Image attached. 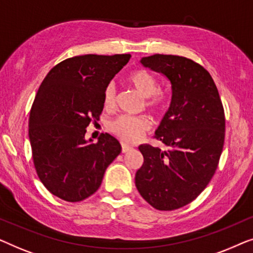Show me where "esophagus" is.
Listing matches in <instances>:
<instances>
[{
  "instance_id": "34e87169",
  "label": "esophagus",
  "mask_w": 253,
  "mask_h": 253,
  "mask_svg": "<svg viewBox=\"0 0 253 253\" xmlns=\"http://www.w3.org/2000/svg\"><path fill=\"white\" fill-rule=\"evenodd\" d=\"M121 148H122V153H126V152L132 150V146H130V145L126 143H121Z\"/></svg>"
}]
</instances>
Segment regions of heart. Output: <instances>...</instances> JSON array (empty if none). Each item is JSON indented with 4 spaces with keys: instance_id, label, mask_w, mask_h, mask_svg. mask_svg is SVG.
<instances>
[{
    "instance_id": "1",
    "label": "heart",
    "mask_w": 253,
    "mask_h": 253,
    "mask_svg": "<svg viewBox=\"0 0 253 253\" xmlns=\"http://www.w3.org/2000/svg\"><path fill=\"white\" fill-rule=\"evenodd\" d=\"M126 81L141 96L145 98V107L153 113L165 112L169 103V93L159 87L157 78L143 69L131 71ZM116 88L109 83L103 89L102 102L105 108L110 109L115 105ZM150 129V122L141 116L122 115L109 123V131L124 141H136Z\"/></svg>"
}]
</instances>
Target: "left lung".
I'll return each mask as SVG.
<instances>
[{"label":"left lung","instance_id":"1","mask_svg":"<svg viewBox=\"0 0 253 253\" xmlns=\"http://www.w3.org/2000/svg\"><path fill=\"white\" fill-rule=\"evenodd\" d=\"M140 62L167 76L172 98L154 136L166 150L139 146L144 162L136 186L155 210L174 211L193 202L216 170L226 134L223 105L212 76L193 60L155 54Z\"/></svg>","mask_w":253,"mask_h":253}]
</instances>
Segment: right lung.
<instances>
[{
    "instance_id": "add662e5",
    "label": "right lung",
    "mask_w": 253,
    "mask_h": 253,
    "mask_svg": "<svg viewBox=\"0 0 253 253\" xmlns=\"http://www.w3.org/2000/svg\"><path fill=\"white\" fill-rule=\"evenodd\" d=\"M130 57L67 58L48 72L38 89L29 120L33 164L44 188L62 200L77 203L92 196L121 153L119 140L108 133L100 134L98 143H86L85 129L99 121L103 89Z\"/></svg>"
}]
</instances>
